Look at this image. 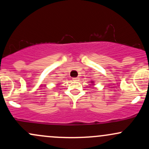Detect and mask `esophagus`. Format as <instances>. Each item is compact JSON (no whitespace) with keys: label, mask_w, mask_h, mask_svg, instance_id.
Masks as SVG:
<instances>
[{"label":"esophagus","mask_w":149,"mask_h":149,"mask_svg":"<svg viewBox=\"0 0 149 149\" xmlns=\"http://www.w3.org/2000/svg\"><path fill=\"white\" fill-rule=\"evenodd\" d=\"M73 81H78L79 80V78H73Z\"/></svg>","instance_id":"obj_1"}]
</instances>
